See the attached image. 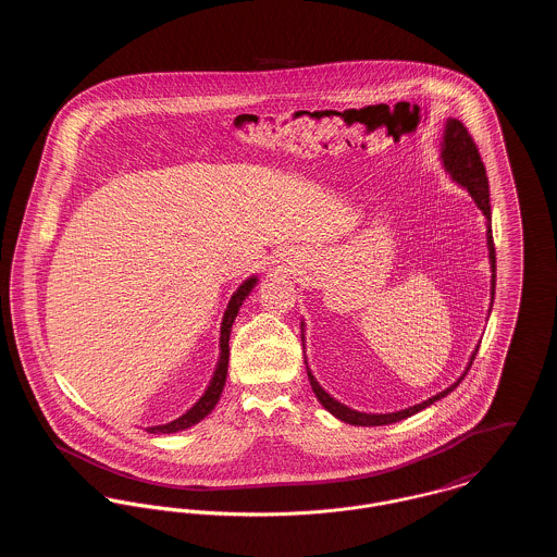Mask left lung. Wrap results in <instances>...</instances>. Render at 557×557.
I'll return each instance as SVG.
<instances>
[{"mask_svg":"<svg viewBox=\"0 0 557 557\" xmlns=\"http://www.w3.org/2000/svg\"><path fill=\"white\" fill-rule=\"evenodd\" d=\"M440 159H442L444 171L450 175V180L472 195L478 210L486 219V250H488V265H491V307H493V298H495V246H493V234H491L488 180H486L484 164H482L480 154H478L476 144L470 137L468 128L459 120H453V117L446 120L442 144H440ZM491 307H488V315H491ZM300 325H302V345H305V321H300ZM478 347L480 345L474 347L466 371L459 375V380L455 384H450L446 391L437 393L435 397L426 398V400H422L418 405H411V407H405V409H398V411H391V413H367V411H358V409H351V407L338 403L336 398L327 395L319 386L313 371L309 369V362L307 360L305 362H307V373H309V382H311V388H313L315 397L334 418H338V420H343L347 424H354V426H382V424H393V422H398V420H405V418L422 411L424 407L433 405L435 400L450 395L461 384V380L468 375V371H470V367H472V362L476 358Z\"/></svg>","mask_w":557,"mask_h":557,"instance_id":"1","label":"left lung"}]
</instances>
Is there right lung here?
<instances>
[{
    "label": "right lung",
    "mask_w": 557,
    "mask_h": 557,
    "mask_svg": "<svg viewBox=\"0 0 557 557\" xmlns=\"http://www.w3.org/2000/svg\"><path fill=\"white\" fill-rule=\"evenodd\" d=\"M259 276L252 274L248 276L238 289L234 292V296L230 298V305L223 313V321H221V338H219V362H216V369L212 373V380L208 384V388L203 391V395L197 398V403L184 411L180 418L166 422V424H157V426H148L146 431L148 433H154V435H166V433H177V431H186L190 429L193 424H197L199 420H203L219 403V398L223 395V388H225V380H227V364H230V336H232V325L238 318L239 307L244 305V300L248 298V294L255 289Z\"/></svg>",
    "instance_id": "obj_1"
}]
</instances>
